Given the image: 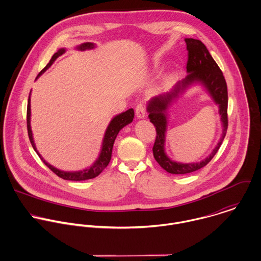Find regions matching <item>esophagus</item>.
<instances>
[{"instance_id":"34e87169","label":"esophagus","mask_w":261,"mask_h":261,"mask_svg":"<svg viewBox=\"0 0 261 261\" xmlns=\"http://www.w3.org/2000/svg\"><path fill=\"white\" fill-rule=\"evenodd\" d=\"M135 112H136V116L139 118V119H142L145 117V107L142 103H139V104L136 106L135 108Z\"/></svg>"}]
</instances>
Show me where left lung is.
<instances>
[{
	"mask_svg": "<svg viewBox=\"0 0 261 261\" xmlns=\"http://www.w3.org/2000/svg\"><path fill=\"white\" fill-rule=\"evenodd\" d=\"M185 41L188 50L187 70L189 74L186 79L178 82L169 93L159 95L151 99L147 107L149 113L148 118L156 129V138L152 148L153 156L164 170L172 174H186L206 166L219 150L228 128V91L223 72L202 41L194 38H186ZM197 81L201 82L207 89L214 101L219 106L223 133L218 145L206 160L196 164H179L168 159L164 151L167 125L166 110L180 92L190 84Z\"/></svg>",
	"mask_w": 261,
	"mask_h": 261,
	"instance_id": "1",
	"label": "left lung"
}]
</instances>
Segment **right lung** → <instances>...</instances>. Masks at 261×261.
Masks as SVG:
<instances>
[{
  "label": "right lung",
  "mask_w": 261,
  "mask_h": 261,
  "mask_svg": "<svg viewBox=\"0 0 261 261\" xmlns=\"http://www.w3.org/2000/svg\"><path fill=\"white\" fill-rule=\"evenodd\" d=\"M95 45L93 43H90V42H87V43H84L82 45H80L77 48L80 50H86V49H91V48H94ZM65 53V49L61 48L59 49L56 53L53 54L50 61L47 63V65L39 72V74L37 75L40 76L48 67H50V65L53 64V61L60 55H62L63 53ZM36 77V79H37ZM30 115H31V111H30V95H29V99H28V105H27V130H28V136H29V140L34 148V150L36 151V153L39 155V157L41 158V160L44 162V164L53 171L57 176L65 179V180H75V181H79V180H87V179H91V178H94L96 176H98L105 168L107 167V165L109 164L110 160H111V157H112V150H113V145H114V142H115V139L119 133V131L124 128L126 125L130 124L132 121H133V118H134V110L133 109H129L127 110L126 112L124 113H121L119 115H117L116 117H114L112 119V121L110 122L107 130H106V133H105L104 140H103V145H102V150H101V153L98 157V159L94 162V164L92 166H90L89 168L87 169H84V170H81V171H73V172H68V171H62V170H59L57 168H55L53 165H50L48 162H46L41 155L38 153L37 149H36V146L34 144V141H33V136H32V131H31V127H30Z\"/></svg>",
  "instance_id": "add662e5"
}]
</instances>
